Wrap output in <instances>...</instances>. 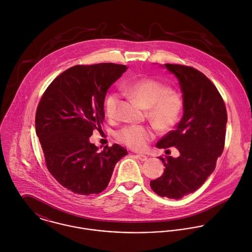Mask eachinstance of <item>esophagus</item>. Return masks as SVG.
I'll list each match as a JSON object with an SVG mask.
<instances>
[{"label": "esophagus", "mask_w": 252, "mask_h": 252, "mask_svg": "<svg viewBox=\"0 0 252 252\" xmlns=\"http://www.w3.org/2000/svg\"><path fill=\"white\" fill-rule=\"evenodd\" d=\"M136 158L141 160V161H147L148 160V157L147 156H144V155H137Z\"/></svg>", "instance_id": "34e87169"}]
</instances>
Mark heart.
<instances>
[{
    "label": "heart",
    "instance_id": "1",
    "mask_svg": "<svg viewBox=\"0 0 252 252\" xmlns=\"http://www.w3.org/2000/svg\"><path fill=\"white\" fill-rule=\"evenodd\" d=\"M123 92L148 109L149 119L158 128L167 130L179 120L183 100L179 94L170 91L167 86L153 79H141L125 85ZM119 102L118 94L111 93L107 95L104 108L109 118L116 117ZM153 137L154 132L151 128L135 125L126 126L116 134L119 142L137 151L144 150Z\"/></svg>",
    "mask_w": 252,
    "mask_h": 252
}]
</instances>
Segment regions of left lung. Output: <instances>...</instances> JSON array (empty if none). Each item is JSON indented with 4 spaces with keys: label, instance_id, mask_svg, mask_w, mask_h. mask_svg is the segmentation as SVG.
Segmentation results:
<instances>
[{
    "label": "left lung",
    "instance_id": "obj_1",
    "mask_svg": "<svg viewBox=\"0 0 252 252\" xmlns=\"http://www.w3.org/2000/svg\"><path fill=\"white\" fill-rule=\"evenodd\" d=\"M161 66L179 82L183 116L157 148L176 147L180 156L159 158L164 173L151 181V187L160 196L179 199L199 189L216 167L225 144L227 111L218 90L203 73L179 64Z\"/></svg>",
    "mask_w": 252,
    "mask_h": 252
}]
</instances>
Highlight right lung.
<instances>
[{"mask_svg":"<svg viewBox=\"0 0 252 252\" xmlns=\"http://www.w3.org/2000/svg\"><path fill=\"white\" fill-rule=\"evenodd\" d=\"M126 65H75L59 75L37 107L35 127L48 170L74 193H99L127 151L114 144L99 151L90 142L104 120V98Z\"/></svg>","mask_w":252,"mask_h":252,"instance_id":"add662e5","label":"right lung"}]
</instances>
